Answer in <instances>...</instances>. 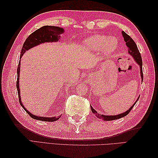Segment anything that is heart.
Wrapping results in <instances>:
<instances>
[{
	"label": "heart",
	"mask_w": 158,
	"mask_h": 158,
	"mask_svg": "<svg viewBox=\"0 0 158 158\" xmlns=\"http://www.w3.org/2000/svg\"><path fill=\"white\" fill-rule=\"evenodd\" d=\"M84 46L91 51H97L102 49L106 55H110L115 52L118 46V42L114 37H109L105 35H97L85 39Z\"/></svg>",
	"instance_id": "obj_1"
}]
</instances>
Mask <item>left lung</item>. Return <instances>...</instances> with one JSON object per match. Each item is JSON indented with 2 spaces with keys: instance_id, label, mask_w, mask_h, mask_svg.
Segmentation results:
<instances>
[{
  "instance_id": "8db88e82",
  "label": "left lung",
  "mask_w": 158,
  "mask_h": 158,
  "mask_svg": "<svg viewBox=\"0 0 158 158\" xmlns=\"http://www.w3.org/2000/svg\"><path fill=\"white\" fill-rule=\"evenodd\" d=\"M122 35L123 36L124 41H125V42H126V45L127 47V49H128V53L131 56L133 57V58L135 59V62L139 65L140 70V76H141V81L143 82V68H142L143 62H142L141 56H140V53L139 51V49H138V48H137V45L135 43V42L134 41V40L131 38L128 35H127L126 33L123 31H122ZM139 98H137L136 102L133 104V105L131 106L128 110H126V112L121 113V114H118V115H100V114L96 112V110H95L94 109H93V107L92 106H91V109H92V113L94 114V115L97 117H98V119H103L105 121H112V120H115L117 119H120V118H122V117L126 116L127 114L130 113V110H132L133 106L135 105V104L136 103L137 101H138Z\"/></svg>"
}]
</instances>
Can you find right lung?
Wrapping results in <instances>:
<instances>
[{"instance_id": "1", "label": "right lung", "mask_w": 158, "mask_h": 158, "mask_svg": "<svg viewBox=\"0 0 158 158\" xmlns=\"http://www.w3.org/2000/svg\"><path fill=\"white\" fill-rule=\"evenodd\" d=\"M64 32V30L62 28L58 27V26H45L43 27L36 30L34 32H32L31 35L28 36V37L26 39V41L23 43V47L22 48L21 54H20V60L18 64V67L17 69V73H18V79H17V89H18V97H19V102L20 105L23 107V109L26 110L28 115L31 116L32 118L37 120L44 121V122H55L59 119L61 115L58 117H40L36 116L35 115L30 113L28 110L26 109L24 106L23 105L21 100V96H20V90H19V72H20V61H21L22 56L23 55L26 51L31 48H34L35 46H37L43 43H52L58 41L60 39V35L63 34Z\"/></svg>"}]
</instances>
